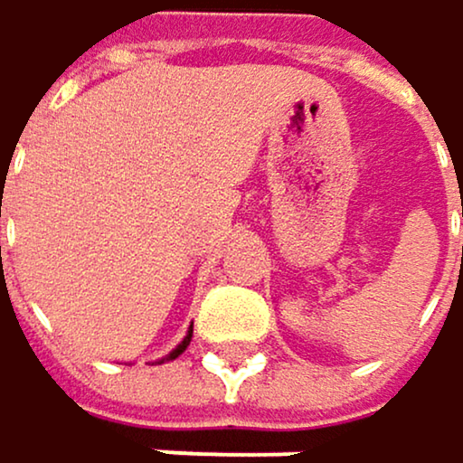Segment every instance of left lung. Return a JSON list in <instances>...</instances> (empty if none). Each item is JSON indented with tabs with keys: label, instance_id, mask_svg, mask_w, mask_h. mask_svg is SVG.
Instances as JSON below:
<instances>
[{
	"label": "left lung",
	"instance_id": "obj_1",
	"mask_svg": "<svg viewBox=\"0 0 463 463\" xmlns=\"http://www.w3.org/2000/svg\"><path fill=\"white\" fill-rule=\"evenodd\" d=\"M461 215H463V196H461ZM461 259H463V248H461Z\"/></svg>",
	"mask_w": 463,
	"mask_h": 463
}]
</instances>
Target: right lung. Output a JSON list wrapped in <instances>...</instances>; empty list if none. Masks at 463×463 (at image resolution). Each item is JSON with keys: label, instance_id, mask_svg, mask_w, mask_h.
<instances>
[{"label": "right lung", "instance_id": "1", "mask_svg": "<svg viewBox=\"0 0 463 463\" xmlns=\"http://www.w3.org/2000/svg\"><path fill=\"white\" fill-rule=\"evenodd\" d=\"M0 250H2V248H0ZM188 343H191V332H188V337H185V340H183L180 345H177L175 350H172V353H169V358H177V355H180V353H183V350L188 347Z\"/></svg>", "mask_w": 463, "mask_h": 463}]
</instances>
